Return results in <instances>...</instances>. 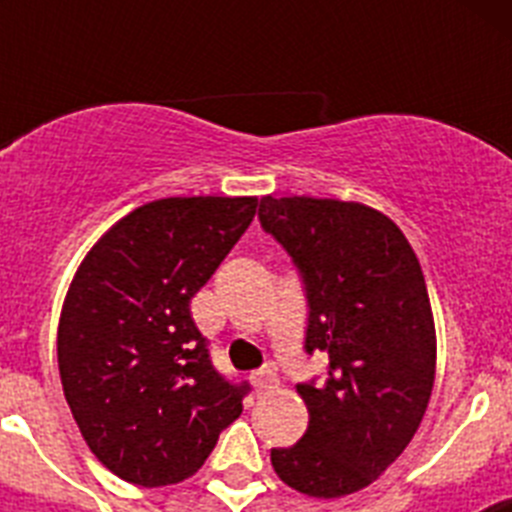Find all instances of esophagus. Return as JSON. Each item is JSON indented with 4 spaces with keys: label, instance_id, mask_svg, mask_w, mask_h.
<instances>
[{
    "label": "esophagus",
    "instance_id": "obj_1",
    "mask_svg": "<svg viewBox=\"0 0 512 512\" xmlns=\"http://www.w3.org/2000/svg\"><path fill=\"white\" fill-rule=\"evenodd\" d=\"M251 382L253 387H256V392H264V390H271L279 379H277V372H274L271 366H261L259 372L251 374Z\"/></svg>",
    "mask_w": 512,
    "mask_h": 512
}]
</instances>
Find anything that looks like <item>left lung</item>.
<instances>
[{"instance_id": "left-lung-1", "label": "left lung", "mask_w": 512, "mask_h": 512, "mask_svg": "<svg viewBox=\"0 0 512 512\" xmlns=\"http://www.w3.org/2000/svg\"><path fill=\"white\" fill-rule=\"evenodd\" d=\"M259 220L305 284V351L328 356L325 382L297 384L305 436L271 449V467L310 497L351 495L405 451L431 400L436 328L423 269L390 217L359 202L269 194Z\"/></svg>"}]
</instances>
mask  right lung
I'll return each mask as SVG.
<instances>
[{
  "label": "right lung",
  "instance_id": "add662e5",
  "mask_svg": "<svg viewBox=\"0 0 512 512\" xmlns=\"http://www.w3.org/2000/svg\"><path fill=\"white\" fill-rule=\"evenodd\" d=\"M256 197L148 202L94 243L58 323V372L81 436L140 487L192 477L243 413L248 382L210 361L189 302L256 215Z\"/></svg>",
  "mask_w": 512,
  "mask_h": 512
}]
</instances>
